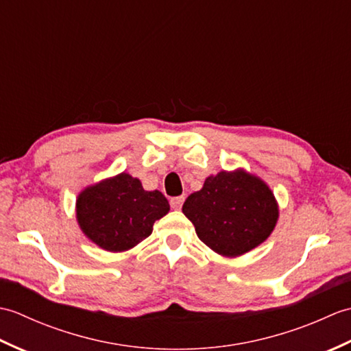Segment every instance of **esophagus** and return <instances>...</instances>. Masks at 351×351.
I'll return each mask as SVG.
<instances>
[{
	"mask_svg": "<svg viewBox=\"0 0 351 351\" xmlns=\"http://www.w3.org/2000/svg\"><path fill=\"white\" fill-rule=\"evenodd\" d=\"M185 197L184 196H178V197H171L170 199V206L173 208V210H181L182 204H184Z\"/></svg>",
	"mask_w": 351,
	"mask_h": 351,
	"instance_id": "1",
	"label": "esophagus"
}]
</instances>
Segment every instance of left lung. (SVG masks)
<instances>
[{"label":"left lung","instance_id":"8db88e82","mask_svg":"<svg viewBox=\"0 0 351 351\" xmlns=\"http://www.w3.org/2000/svg\"><path fill=\"white\" fill-rule=\"evenodd\" d=\"M182 213L200 241L221 256H241L264 243L278 223L279 206L270 187L243 169L208 176L191 193Z\"/></svg>","mask_w":351,"mask_h":351}]
</instances>
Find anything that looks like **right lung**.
Wrapping results in <instances>:
<instances>
[{
    "label": "right lung",
    "mask_w": 351,
    "mask_h": 351,
    "mask_svg": "<svg viewBox=\"0 0 351 351\" xmlns=\"http://www.w3.org/2000/svg\"><path fill=\"white\" fill-rule=\"evenodd\" d=\"M169 210L161 191H146L140 180L125 171L84 189L77 199L81 230L108 252L130 250L143 241Z\"/></svg>",
    "instance_id": "1"
}]
</instances>
